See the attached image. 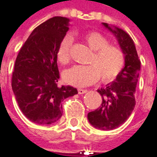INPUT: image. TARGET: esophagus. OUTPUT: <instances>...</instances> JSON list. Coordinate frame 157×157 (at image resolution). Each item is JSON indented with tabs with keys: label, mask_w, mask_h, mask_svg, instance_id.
<instances>
[{
	"label": "esophagus",
	"mask_w": 157,
	"mask_h": 157,
	"mask_svg": "<svg viewBox=\"0 0 157 157\" xmlns=\"http://www.w3.org/2000/svg\"><path fill=\"white\" fill-rule=\"evenodd\" d=\"M86 92H87V91H86V90H85V89H78L79 94H84V93H86Z\"/></svg>",
	"instance_id": "1"
}]
</instances>
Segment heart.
Returning a JSON list of instances; mask_svg holds the SVG:
<instances>
[{
  "instance_id": "b5f03b06",
  "label": "heart",
  "mask_w": 157,
  "mask_h": 157,
  "mask_svg": "<svg viewBox=\"0 0 157 157\" xmlns=\"http://www.w3.org/2000/svg\"><path fill=\"white\" fill-rule=\"evenodd\" d=\"M84 40L93 53L88 59V65H75L66 70L63 77L66 83L74 86H86L95 82L100 76L101 81L109 82L119 75L124 65V55L121 49L110 45L109 39L98 32H88ZM71 37L66 36L57 50V59L61 64L70 60Z\"/></svg>"
}]
</instances>
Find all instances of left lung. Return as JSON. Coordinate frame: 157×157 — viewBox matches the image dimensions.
<instances>
[{
  "label": "left lung",
  "mask_w": 157,
  "mask_h": 157,
  "mask_svg": "<svg viewBox=\"0 0 157 157\" xmlns=\"http://www.w3.org/2000/svg\"><path fill=\"white\" fill-rule=\"evenodd\" d=\"M102 26L115 36L124 55V66L113 82L98 89L102 102L99 109L88 113L89 123L101 130H112L124 123L135 106V88L140 61L135 43L124 30L102 22Z\"/></svg>",
  "instance_id": "left-lung-1"
}]
</instances>
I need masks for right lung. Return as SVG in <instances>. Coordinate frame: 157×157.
Masks as SVG:
<instances>
[{"label":"right lung","mask_w":157,"mask_h":157,"mask_svg":"<svg viewBox=\"0 0 157 157\" xmlns=\"http://www.w3.org/2000/svg\"><path fill=\"white\" fill-rule=\"evenodd\" d=\"M70 19L54 17L38 26L16 59L12 87L22 113L38 124L61 118L62 102L77 94L71 86H59L57 50L69 30Z\"/></svg>","instance_id":"right-lung-1"}]
</instances>
